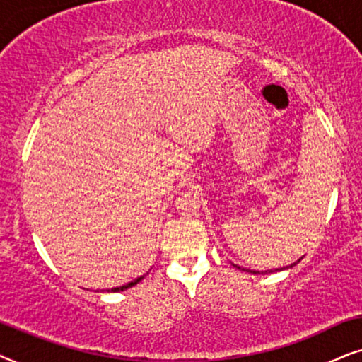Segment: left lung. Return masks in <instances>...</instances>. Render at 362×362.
<instances>
[{
    "mask_svg": "<svg viewBox=\"0 0 362 362\" xmlns=\"http://www.w3.org/2000/svg\"><path fill=\"white\" fill-rule=\"evenodd\" d=\"M296 263H300V259H298V262H296ZM296 263H293V264H291V267H295V264H296ZM291 267H290V268H291ZM237 268H240V267H237ZM247 272H250V269H247ZM274 272H278V269H274ZM252 273H253V274H259V272H252Z\"/></svg>",
    "mask_w": 362,
    "mask_h": 362,
    "instance_id": "left-lung-1",
    "label": "left lung"
}]
</instances>
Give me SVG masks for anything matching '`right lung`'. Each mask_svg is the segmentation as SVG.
Segmentation results:
<instances>
[{
    "label": "right lung",
    "mask_w": 362,
    "mask_h": 362,
    "mask_svg": "<svg viewBox=\"0 0 362 362\" xmlns=\"http://www.w3.org/2000/svg\"><path fill=\"white\" fill-rule=\"evenodd\" d=\"M146 278V274H144V276H139L137 279H134V281H131V283H127V285H124V286H119V288H112V290H109V291H112V293H115V291H124V290H127V288H132V286H136L139 281H142V279Z\"/></svg>",
    "instance_id": "1"
}]
</instances>
